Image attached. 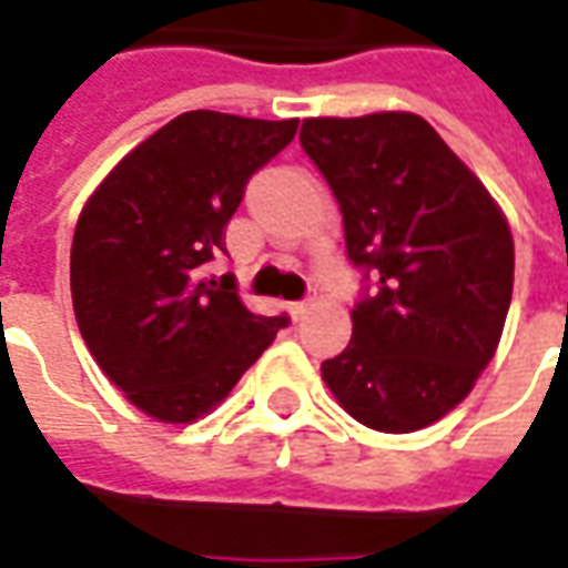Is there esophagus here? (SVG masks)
Masks as SVG:
<instances>
[{
  "instance_id": "34e87169",
  "label": "esophagus",
  "mask_w": 568,
  "mask_h": 568,
  "mask_svg": "<svg viewBox=\"0 0 568 568\" xmlns=\"http://www.w3.org/2000/svg\"><path fill=\"white\" fill-rule=\"evenodd\" d=\"M311 307H314V298L307 295V298H302V302L292 304V317H295V321H302V317L307 314V311H311Z\"/></svg>"
}]
</instances>
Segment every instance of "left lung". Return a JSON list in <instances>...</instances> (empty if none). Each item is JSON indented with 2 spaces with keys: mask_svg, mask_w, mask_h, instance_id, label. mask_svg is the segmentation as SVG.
<instances>
[{
  "mask_svg": "<svg viewBox=\"0 0 568 568\" xmlns=\"http://www.w3.org/2000/svg\"><path fill=\"white\" fill-rule=\"evenodd\" d=\"M362 270L352 339L321 364L345 412L412 434L456 408L494 358L513 302V235L487 187L412 112L307 119Z\"/></svg>",
  "mask_w": 568,
  "mask_h": 568,
  "instance_id": "obj_1",
  "label": "left lung"
}]
</instances>
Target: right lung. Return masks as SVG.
Segmentation results:
<instances>
[{
    "label": "right lung",
    "mask_w": 568,
    "mask_h": 568,
    "mask_svg": "<svg viewBox=\"0 0 568 568\" xmlns=\"http://www.w3.org/2000/svg\"><path fill=\"white\" fill-rule=\"evenodd\" d=\"M298 119L210 109L172 119L93 191L71 242V302L90 355L128 399L169 424L206 415L288 317L251 314L232 273L206 266L247 179Z\"/></svg>",
    "instance_id": "1"
}]
</instances>
